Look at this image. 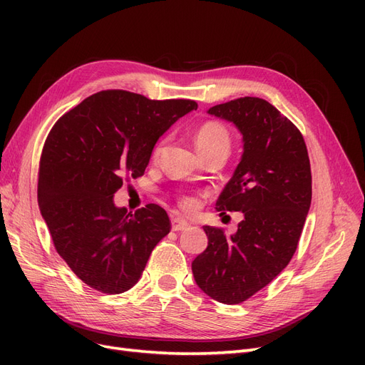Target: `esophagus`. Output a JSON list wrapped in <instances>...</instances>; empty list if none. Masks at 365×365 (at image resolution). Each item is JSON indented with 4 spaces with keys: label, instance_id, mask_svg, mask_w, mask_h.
Listing matches in <instances>:
<instances>
[{
    "label": "esophagus",
    "instance_id": "obj_1",
    "mask_svg": "<svg viewBox=\"0 0 365 365\" xmlns=\"http://www.w3.org/2000/svg\"><path fill=\"white\" fill-rule=\"evenodd\" d=\"M189 228V222L187 220L181 219V217H173L172 219V230L173 231H182Z\"/></svg>",
    "mask_w": 365,
    "mask_h": 365
}]
</instances>
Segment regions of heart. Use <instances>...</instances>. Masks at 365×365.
<instances>
[{"mask_svg": "<svg viewBox=\"0 0 365 365\" xmlns=\"http://www.w3.org/2000/svg\"><path fill=\"white\" fill-rule=\"evenodd\" d=\"M195 141L197 148H200V150L202 152V155L219 149L230 150V145H231L228 130L222 125L217 123V121H205V123H202L200 128H197ZM163 146H164V140H160L155 145V148H153V152H152L153 158H158L161 155ZM180 204L184 210H187V212H190V210L196 207L197 201L192 196H184L180 201Z\"/></svg>", "mask_w": 365, "mask_h": 365, "instance_id": "heart-1", "label": "heart"}]
</instances>
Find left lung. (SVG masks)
<instances>
[{"mask_svg":"<svg viewBox=\"0 0 365 365\" xmlns=\"http://www.w3.org/2000/svg\"><path fill=\"white\" fill-rule=\"evenodd\" d=\"M207 113L231 121L242 134L244 153L216 210L245 217L230 237L222 228L205 225L208 245L192 271L213 300L237 304L292 259L312 200L311 163L302 132L263 98L240 97Z\"/></svg>","mask_w":365,"mask_h":365,"instance_id":"1","label":"left lung"}]
</instances>
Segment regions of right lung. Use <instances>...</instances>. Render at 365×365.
I'll return each mask as SVG.
<instances>
[{
	"label": "right lung",
	"instance_id": "add662e5",
	"mask_svg": "<svg viewBox=\"0 0 365 365\" xmlns=\"http://www.w3.org/2000/svg\"><path fill=\"white\" fill-rule=\"evenodd\" d=\"M195 101H150L121 90L93 94L53 126L39 163L38 202L53 244L90 288L134 286L152 250L170 231L165 210L115 207L125 176L145 173L153 146Z\"/></svg>",
	"mask_w": 365,
	"mask_h": 365
}]
</instances>
